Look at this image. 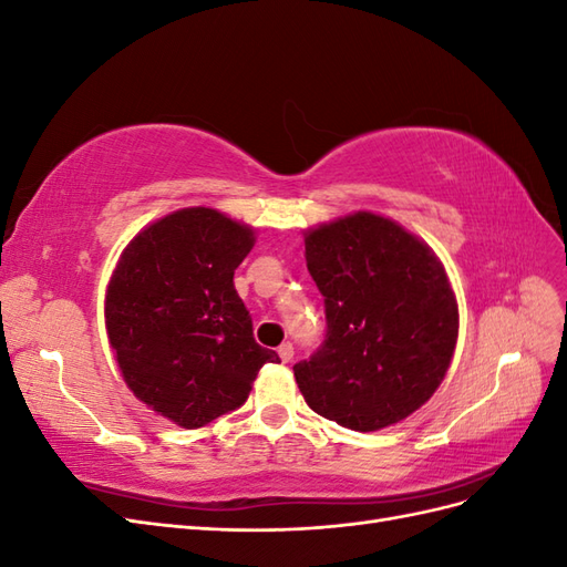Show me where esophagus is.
Segmentation results:
<instances>
[{
	"label": "esophagus",
	"mask_w": 567,
	"mask_h": 567,
	"mask_svg": "<svg viewBox=\"0 0 567 567\" xmlns=\"http://www.w3.org/2000/svg\"><path fill=\"white\" fill-rule=\"evenodd\" d=\"M279 357H281V362H290V359H293V346H290V342H284V346L279 348Z\"/></svg>",
	"instance_id": "esophagus-1"
}]
</instances>
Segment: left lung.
<instances>
[{"label": "left lung", "mask_w": 567, "mask_h": 567, "mask_svg": "<svg viewBox=\"0 0 567 567\" xmlns=\"http://www.w3.org/2000/svg\"><path fill=\"white\" fill-rule=\"evenodd\" d=\"M305 260L329 326L293 367L305 402L359 433L404 421L444 381L458 338L440 257L398 221L359 210L307 229Z\"/></svg>", "instance_id": "8db88e82"}]
</instances>
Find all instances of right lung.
<instances>
[{
    "mask_svg": "<svg viewBox=\"0 0 567 567\" xmlns=\"http://www.w3.org/2000/svg\"><path fill=\"white\" fill-rule=\"evenodd\" d=\"M255 229L215 208H182L136 234L106 288L120 373L158 416L194 431L241 406L267 362L234 288Z\"/></svg>",
    "mask_w": 567,
    "mask_h": 567,
    "instance_id": "obj_1",
    "label": "right lung"
}]
</instances>
